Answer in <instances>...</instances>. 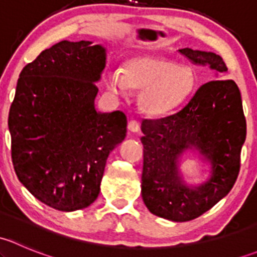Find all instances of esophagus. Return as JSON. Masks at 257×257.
Wrapping results in <instances>:
<instances>
[{
  "label": "esophagus",
  "mask_w": 257,
  "mask_h": 257,
  "mask_svg": "<svg viewBox=\"0 0 257 257\" xmlns=\"http://www.w3.org/2000/svg\"><path fill=\"white\" fill-rule=\"evenodd\" d=\"M128 129L131 132H133V133H138L139 129H141V124L137 120H131L128 123Z\"/></svg>",
  "instance_id": "34e87169"
}]
</instances>
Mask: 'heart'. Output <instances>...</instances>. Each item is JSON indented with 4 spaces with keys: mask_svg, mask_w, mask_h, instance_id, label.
Masks as SVG:
<instances>
[{
    "mask_svg": "<svg viewBox=\"0 0 257 257\" xmlns=\"http://www.w3.org/2000/svg\"><path fill=\"white\" fill-rule=\"evenodd\" d=\"M104 82L115 95H125L128 88L139 89V109L150 116H162L178 109L190 99L198 85L191 67L155 56L128 59L121 72H108Z\"/></svg>",
    "mask_w": 257,
    "mask_h": 257,
    "instance_id": "1",
    "label": "heart"
}]
</instances>
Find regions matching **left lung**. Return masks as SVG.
<instances>
[{
    "mask_svg": "<svg viewBox=\"0 0 257 257\" xmlns=\"http://www.w3.org/2000/svg\"><path fill=\"white\" fill-rule=\"evenodd\" d=\"M179 53L208 66L215 76L227 72L214 52L181 48ZM142 132V198L152 214L177 222L196 219L234 186L246 138L241 94L234 80L205 83L178 113L144 119ZM186 152L198 154L210 165L208 179L198 186H189L181 173V158Z\"/></svg>",
    "mask_w": 257,
    "mask_h": 257,
    "instance_id": "left-lung-1",
    "label": "left lung"
}]
</instances>
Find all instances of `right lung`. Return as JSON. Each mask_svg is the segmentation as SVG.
Returning <instances> with one entry per match:
<instances>
[{"label": "right lung", "mask_w": 257, "mask_h": 257, "mask_svg": "<svg viewBox=\"0 0 257 257\" xmlns=\"http://www.w3.org/2000/svg\"><path fill=\"white\" fill-rule=\"evenodd\" d=\"M105 63L102 45L62 41L20 73L9 115L15 172L59 211L94 203L108 155L126 136L125 114L95 109Z\"/></svg>", "instance_id": "add662e5"}]
</instances>
